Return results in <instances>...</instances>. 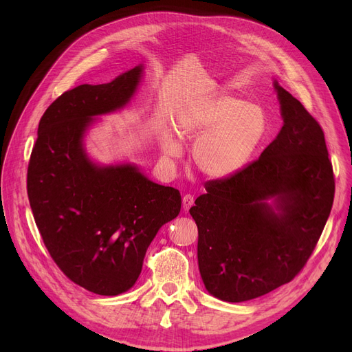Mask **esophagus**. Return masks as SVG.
I'll return each mask as SVG.
<instances>
[{"instance_id": "1", "label": "esophagus", "mask_w": 352, "mask_h": 352, "mask_svg": "<svg viewBox=\"0 0 352 352\" xmlns=\"http://www.w3.org/2000/svg\"><path fill=\"white\" fill-rule=\"evenodd\" d=\"M192 204H194V197H192V195L186 194V195L182 197V208H184V210L188 211V210L192 207Z\"/></svg>"}]
</instances>
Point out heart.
<instances>
[{
	"instance_id": "heart-1",
	"label": "heart",
	"mask_w": 352,
	"mask_h": 352,
	"mask_svg": "<svg viewBox=\"0 0 352 352\" xmlns=\"http://www.w3.org/2000/svg\"><path fill=\"white\" fill-rule=\"evenodd\" d=\"M178 135L184 142L197 144V168L214 179L235 175L250 164L270 133L267 111L258 104L235 96H218L190 105L178 117ZM166 157L179 155L175 140H162Z\"/></svg>"
}]
</instances>
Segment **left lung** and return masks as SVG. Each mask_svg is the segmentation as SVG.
Instances as JSON below:
<instances>
[{"label": "left lung", "instance_id": "8db88e82", "mask_svg": "<svg viewBox=\"0 0 352 352\" xmlns=\"http://www.w3.org/2000/svg\"><path fill=\"white\" fill-rule=\"evenodd\" d=\"M284 125L244 170L206 182L190 210L198 267L214 297L243 302L300 274L329 217L336 178L324 131L305 107L274 82ZM274 197L275 213L266 204Z\"/></svg>", "mask_w": 352, "mask_h": 352}]
</instances>
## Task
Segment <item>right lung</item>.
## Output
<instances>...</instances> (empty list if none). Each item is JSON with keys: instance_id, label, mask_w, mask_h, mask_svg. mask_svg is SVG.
Returning a JSON list of instances; mask_svg holds the SVG:
<instances>
[{"instance_id": "right-lung-1", "label": "right lung", "mask_w": 352, "mask_h": 352, "mask_svg": "<svg viewBox=\"0 0 352 352\" xmlns=\"http://www.w3.org/2000/svg\"><path fill=\"white\" fill-rule=\"evenodd\" d=\"M141 71L65 91L41 117L28 162L27 192L44 245L68 280L98 295L135 284L146 248L181 210L178 190L133 165L101 168L82 150L91 117L125 105Z\"/></svg>"}]
</instances>
